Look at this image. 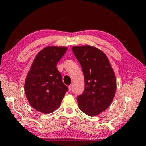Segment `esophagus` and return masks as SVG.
I'll list each match as a JSON object with an SVG mask.
<instances>
[{"label": "esophagus", "mask_w": 146, "mask_h": 146, "mask_svg": "<svg viewBox=\"0 0 146 146\" xmlns=\"http://www.w3.org/2000/svg\"><path fill=\"white\" fill-rule=\"evenodd\" d=\"M72 87H73V85H69V86H68V90L70 92V91L72 90Z\"/></svg>", "instance_id": "esophagus-1"}]
</instances>
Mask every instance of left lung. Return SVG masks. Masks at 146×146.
Segmentation results:
<instances>
[{
  "mask_svg": "<svg viewBox=\"0 0 146 146\" xmlns=\"http://www.w3.org/2000/svg\"><path fill=\"white\" fill-rule=\"evenodd\" d=\"M85 79V90L77 97L79 108L89 116L101 113L110 105L116 92V78L106 56L85 45L72 47Z\"/></svg>",
  "mask_w": 146,
  "mask_h": 146,
  "instance_id": "left-lung-1",
  "label": "left lung"
}]
</instances>
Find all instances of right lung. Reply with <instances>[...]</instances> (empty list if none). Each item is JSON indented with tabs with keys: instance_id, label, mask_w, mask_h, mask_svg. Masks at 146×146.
Returning <instances> with one entry per match:
<instances>
[{
	"instance_id": "1",
	"label": "right lung",
	"mask_w": 146,
	"mask_h": 146,
	"mask_svg": "<svg viewBox=\"0 0 146 146\" xmlns=\"http://www.w3.org/2000/svg\"><path fill=\"white\" fill-rule=\"evenodd\" d=\"M67 48L47 47L36 56L25 80V93L33 108L52 113L60 106L68 87L64 85L57 63Z\"/></svg>"
}]
</instances>
